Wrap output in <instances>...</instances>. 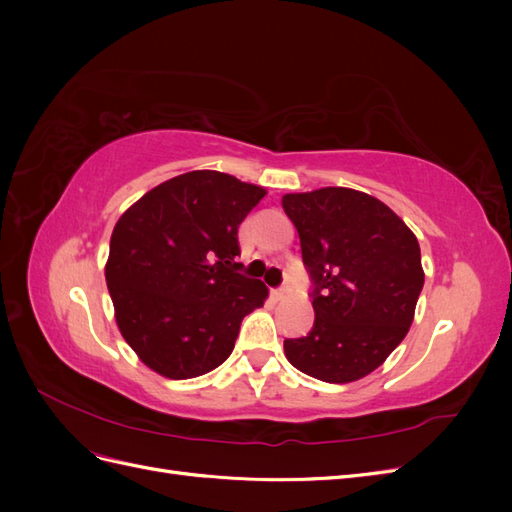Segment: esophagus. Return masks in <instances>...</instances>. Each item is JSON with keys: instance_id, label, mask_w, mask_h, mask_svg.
I'll return each mask as SVG.
<instances>
[{"instance_id": "34e87169", "label": "esophagus", "mask_w": 512, "mask_h": 512, "mask_svg": "<svg viewBox=\"0 0 512 512\" xmlns=\"http://www.w3.org/2000/svg\"><path fill=\"white\" fill-rule=\"evenodd\" d=\"M288 294V286H282V288H277V290H273V297L275 299H284Z\"/></svg>"}]
</instances>
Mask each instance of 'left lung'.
I'll return each mask as SVG.
<instances>
[{
	"label": "left lung",
	"mask_w": 512,
	"mask_h": 512,
	"mask_svg": "<svg viewBox=\"0 0 512 512\" xmlns=\"http://www.w3.org/2000/svg\"><path fill=\"white\" fill-rule=\"evenodd\" d=\"M282 207L299 232L316 312L307 337L284 342L286 359L322 382L361 380L408 335L425 284L421 247L393 209L359 190L286 194Z\"/></svg>",
	"instance_id": "obj_1"
}]
</instances>
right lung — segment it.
I'll use <instances>...</instances> for the list:
<instances>
[{"label": "right lung", "instance_id": "right-lung-1", "mask_svg": "<svg viewBox=\"0 0 512 512\" xmlns=\"http://www.w3.org/2000/svg\"><path fill=\"white\" fill-rule=\"evenodd\" d=\"M265 188L218 170H192L141 196L117 220L106 286L123 339L170 380L222 365L241 320L269 288L239 273V224Z\"/></svg>", "mask_w": 512, "mask_h": 512}]
</instances>
